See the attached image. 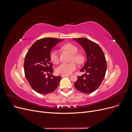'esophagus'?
Returning a JSON list of instances; mask_svg holds the SVG:
<instances>
[{
    "label": "esophagus",
    "mask_w": 132,
    "mask_h": 132,
    "mask_svg": "<svg viewBox=\"0 0 132 132\" xmlns=\"http://www.w3.org/2000/svg\"><path fill=\"white\" fill-rule=\"evenodd\" d=\"M62 77H69V75H62Z\"/></svg>",
    "instance_id": "1"
}]
</instances>
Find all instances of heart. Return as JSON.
<instances>
[{
	"label": "heart",
	"mask_w": 132,
	"mask_h": 132,
	"mask_svg": "<svg viewBox=\"0 0 132 132\" xmlns=\"http://www.w3.org/2000/svg\"><path fill=\"white\" fill-rule=\"evenodd\" d=\"M62 48L73 54L72 57H71V61H74L78 64H82L84 62L85 57L84 55L81 53H77L78 49L77 46L71 43H67L62 46ZM50 57L51 61L52 63L58 64L59 63V58L56 51H52L50 53ZM77 68V64L74 62L69 64L62 63L56 68V72L59 74L69 75L73 71H75Z\"/></svg>",
	"instance_id": "obj_1"
}]
</instances>
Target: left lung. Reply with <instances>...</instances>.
Returning <instances> with one entry per match:
<instances>
[{"mask_svg": "<svg viewBox=\"0 0 132 132\" xmlns=\"http://www.w3.org/2000/svg\"><path fill=\"white\" fill-rule=\"evenodd\" d=\"M84 49L87 60L80 70L85 74L78 76L74 86L78 91L90 94L96 90L104 79L107 69L106 60L102 49L97 43L86 38H73Z\"/></svg>", "mask_w": 132, "mask_h": 132, "instance_id": "8db88e82", "label": "left lung"}]
</instances>
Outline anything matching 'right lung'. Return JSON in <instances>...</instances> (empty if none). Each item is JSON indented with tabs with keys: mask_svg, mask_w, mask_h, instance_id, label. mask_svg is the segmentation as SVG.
<instances>
[{
	"mask_svg": "<svg viewBox=\"0 0 132 132\" xmlns=\"http://www.w3.org/2000/svg\"><path fill=\"white\" fill-rule=\"evenodd\" d=\"M63 39L43 38L35 42L27 52L24 61L25 77L32 89L37 93L46 95L53 93L62 77L53 76V64L50 55L53 47Z\"/></svg>",
	"mask_w": 132,
	"mask_h": 132,
	"instance_id": "obj_1",
	"label": "right lung"
}]
</instances>
